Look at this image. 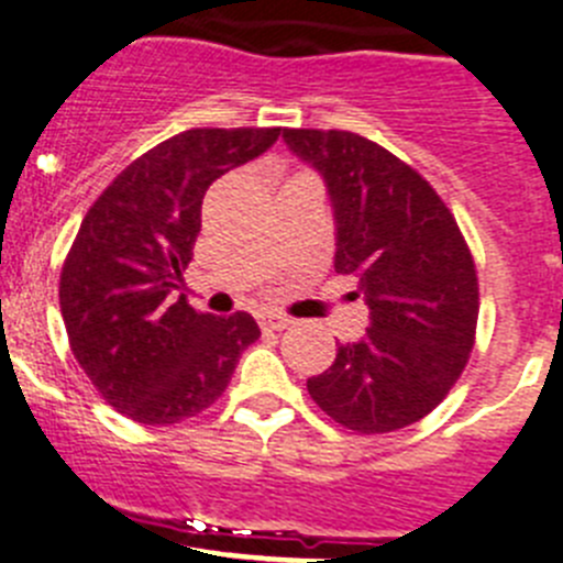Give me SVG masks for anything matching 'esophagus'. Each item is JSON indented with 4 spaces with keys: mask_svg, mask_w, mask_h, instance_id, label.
<instances>
[{
    "mask_svg": "<svg viewBox=\"0 0 563 563\" xmlns=\"http://www.w3.org/2000/svg\"><path fill=\"white\" fill-rule=\"evenodd\" d=\"M257 319H261L263 331H283V328L291 325V317H286L280 311H263Z\"/></svg>",
    "mask_w": 563,
    "mask_h": 563,
    "instance_id": "1",
    "label": "esophagus"
}]
</instances>
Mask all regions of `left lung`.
Instances as JSON below:
<instances>
[{
  "label": "left lung",
  "instance_id": "obj_1",
  "mask_svg": "<svg viewBox=\"0 0 563 563\" xmlns=\"http://www.w3.org/2000/svg\"><path fill=\"white\" fill-rule=\"evenodd\" d=\"M325 179L339 275L358 277L369 328L308 378L317 407L344 429L384 434L427 418L474 347L479 286L452 210L407 162L351 131L283 129Z\"/></svg>",
  "mask_w": 563,
  "mask_h": 563
}]
</instances>
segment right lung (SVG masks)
Instances as JSON below:
<instances>
[{
	"mask_svg": "<svg viewBox=\"0 0 563 563\" xmlns=\"http://www.w3.org/2000/svg\"><path fill=\"white\" fill-rule=\"evenodd\" d=\"M277 136L181 131L131 162L80 221L60 269V317L89 382L125 418L168 427L199 415L261 336L246 311L212 317L170 294L194 261L207 187Z\"/></svg>",
	"mask_w": 563,
	"mask_h": 563,
	"instance_id": "obj_1",
	"label": "right lung"
}]
</instances>
